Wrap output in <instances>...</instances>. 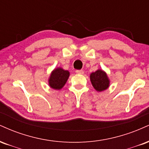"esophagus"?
Wrapping results in <instances>:
<instances>
[{
    "label": "esophagus",
    "instance_id": "34e87169",
    "mask_svg": "<svg viewBox=\"0 0 149 149\" xmlns=\"http://www.w3.org/2000/svg\"><path fill=\"white\" fill-rule=\"evenodd\" d=\"M76 73L78 74H83L84 73V72L83 70H76Z\"/></svg>",
    "mask_w": 149,
    "mask_h": 149
}]
</instances>
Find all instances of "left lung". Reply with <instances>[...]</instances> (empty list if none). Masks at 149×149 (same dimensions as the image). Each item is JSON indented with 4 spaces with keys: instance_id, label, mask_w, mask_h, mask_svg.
Returning a JSON list of instances; mask_svg holds the SVG:
<instances>
[{
    "instance_id": "8db88e82",
    "label": "left lung",
    "mask_w": 149,
    "mask_h": 149,
    "mask_svg": "<svg viewBox=\"0 0 149 149\" xmlns=\"http://www.w3.org/2000/svg\"><path fill=\"white\" fill-rule=\"evenodd\" d=\"M90 79L93 88L97 91L101 92L106 90L109 86V79L105 72L102 70H97L90 75Z\"/></svg>"
}]
</instances>
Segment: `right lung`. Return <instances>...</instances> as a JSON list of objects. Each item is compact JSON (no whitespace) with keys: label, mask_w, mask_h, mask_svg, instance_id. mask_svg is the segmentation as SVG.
<instances>
[{"label":"right lung","mask_w":149,"mask_h":149,"mask_svg":"<svg viewBox=\"0 0 149 149\" xmlns=\"http://www.w3.org/2000/svg\"><path fill=\"white\" fill-rule=\"evenodd\" d=\"M69 76L70 72L68 70H65L61 68H56L51 73L49 78V85L52 88L60 90L65 84Z\"/></svg>","instance_id":"right-lung-1"}]
</instances>
